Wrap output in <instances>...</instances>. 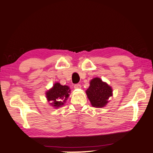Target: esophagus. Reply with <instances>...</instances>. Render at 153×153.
<instances>
[{"label": "esophagus", "instance_id": "1", "mask_svg": "<svg viewBox=\"0 0 153 153\" xmlns=\"http://www.w3.org/2000/svg\"><path fill=\"white\" fill-rule=\"evenodd\" d=\"M74 87L75 89H80L81 88V85L79 84V83H77V84H75Z\"/></svg>", "mask_w": 153, "mask_h": 153}]
</instances>
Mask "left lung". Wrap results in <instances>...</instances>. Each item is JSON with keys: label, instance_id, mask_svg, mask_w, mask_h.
<instances>
[{"label": "left lung", "instance_id": "8db88e82", "mask_svg": "<svg viewBox=\"0 0 153 153\" xmlns=\"http://www.w3.org/2000/svg\"><path fill=\"white\" fill-rule=\"evenodd\" d=\"M112 89L98 77L93 79L87 89L86 94L93 107H103L108 103V99L112 96Z\"/></svg>", "mask_w": 153, "mask_h": 153}]
</instances>
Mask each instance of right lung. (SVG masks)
Returning a JSON list of instances; mask_svg holds the SVG:
<instances>
[{"mask_svg": "<svg viewBox=\"0 0 153 153\" xmlns=\"http://www.w3.org/2000/svg\"><path fill=\"white\" fill-rule=\"evenodd\" d=\"M70 90L67 85H62L60 83H56L53 87L46 92V97L48 101H51L52 105L56 107H60L65 102L69 97Z\"/></svg>", "mask_w": 153, "mask_h": 153, "instance_id": "obj_1", "label": "right lung"}]
</instances>
